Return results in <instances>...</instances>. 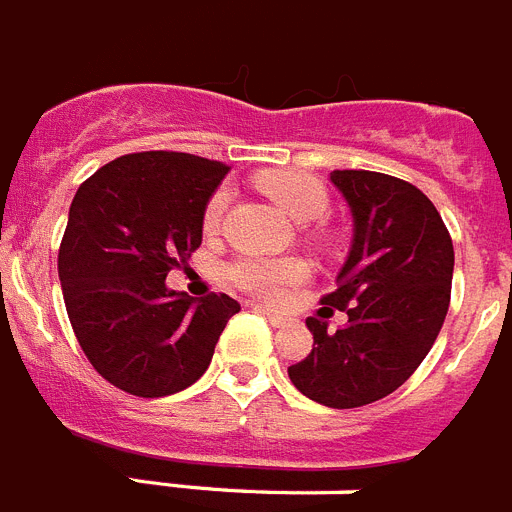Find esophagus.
I'll list each match as a JSON object with an SVG mask.
<instances>
[{"mask_svg":"<svg viewBox=\"0 0 512 512\" xmlns=\"http://www.w3.org/2000/svg\"><path fill=\"white\" fill-rule=\"evenodd\" d=\"M259 313H264V316L269 318V323H272V326H277V329H282V326H287V323H290V318H287L285 313H279V310L269 308V305H259Z\"/></svg>","mask_w":512,"mask_h":512,"instance_id":"esophagus-1","label":"esophagus"}]
</instances>
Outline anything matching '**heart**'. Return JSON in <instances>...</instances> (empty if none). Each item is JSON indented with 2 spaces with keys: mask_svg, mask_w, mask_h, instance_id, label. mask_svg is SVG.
<instances>
[{
  "mask_svg": "<svg viewBox=\"0 0 512 512\" xmlns=\"http://www.w3.org/2000/svg\"><path fill=\"white\" fill-rule=\"evenodd\" d=\"M259 189L277 204L287 217L295 222L318 220L326 207L329 196L326 189L308 173L300 170H266L256 178ZM230 194L227 189H217L209 196L207 207L202 214V225L207 233H214L225 217ZM227 277L233 279L240 290L261 295V298H277L287 287L300 285L305 279V264L298 259H264V256H243L227 266Z\"/></svg>",
  "mask_w": 512,
  "mask_h": 512,
  "instance_id": "1",
  "label": "heart"
}]
</instances>
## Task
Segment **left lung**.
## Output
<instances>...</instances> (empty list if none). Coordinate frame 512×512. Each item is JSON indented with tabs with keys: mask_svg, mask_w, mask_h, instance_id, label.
<instances>
[{
	"mask_svg": "<svg viewBox=\"0 0 512 512\" xmlns=\"http://www.w3.org/2000/svg\"><path fill=\"white\" fill-rule=\"evenodd\" d=\"M352 212V248L321 305L347 313L329 331L308 318L313 349L290 381L331 409H355L393 393L425 360L451 305L453 240L417 186L373 170H334Z\"/></svg>",
	"mask_w": 512,
	"mask_h": 512,
	"instance_id": "left-lung-1",
	"label": "left lung"
}]
</instances>
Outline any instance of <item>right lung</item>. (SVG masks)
Returning <instances> with one entry per match:
<instances>
[{
    "label": "right lung",
    "mask_w": 512,
    "mask_h": 512,
    "mask_svg": "<svg viewBox=\"0 0 512 512\" xmlns=\"http://www.w3.org/2000/svg\"><path fill=\"white\" fill-rule=\"evenodd\" d=\"M227 165L189 152H134L95 170L69 207L59 279L74 336L108 383L142 399L204 375L238 300L168 290L202 246V214Z\"/></svg>",
    "instance_id": "obj_1"
}]
</instances>
